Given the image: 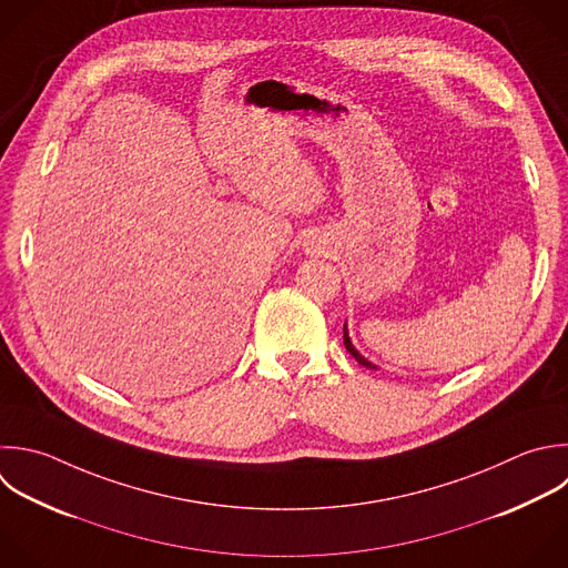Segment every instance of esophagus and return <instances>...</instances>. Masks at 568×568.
<instances>
[{"mask_svg": "<svg viewBox=\"0 0 568 568\" xmlns=\"http://www.w3.org/2000/svg\"><path fill=\"white\" fill-rule=\"evenodd\" d=\"M324 248H326V244H324V240H322V237L313 235V237H308V240H306V253H311V255H322V253H324Z\"/></svg>", "mask_w": 568, "mask_h": 568, "instance_id": "esophagus-1", "label": "esophagus"}]
</instances>
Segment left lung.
Masks as SVG:
<instances>
[{
  "label": "left lung",
  "mask_w": 568,
  "mask_h": 568,
  "mask_svg": "<svg viewBox=\"0 0 568 568\" xmlns=\"http://www.w3.org/2000/svg\"><path fill=\"white\" fill-rule=\"evenodd\" d=\"M344 346H346V351H348V353H351V355H353V357H355V359H357L362 366H366V368H375V366H373L368 359H364V357H362V355L355 351V346H353V344H351V339H348L346 326H344Z\"/></svg>",
  "instance_id": "8db88e82"
}]
</instances>
